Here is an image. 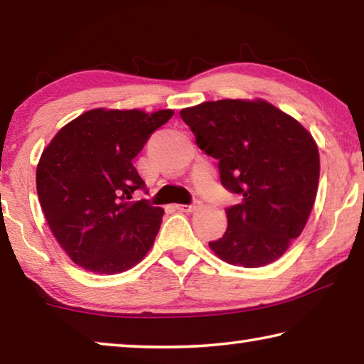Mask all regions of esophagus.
<instances>
[{
	"label": "esophagus",
	"mask_w": 364,
	"mask_h": 364,
	"mask_svg": "<svg viewBox=\"0 0 364 364\" xmlns=\"http://www.w3.org/2000/svg\"><path fill=\"white\" fill-rule=\"evenodd\" d=\"M199 207H200V202L194 200L193 204H178L176 210H180V212H196Z\"/></svg>",
	"instance_id": "1"
}]
</instances>
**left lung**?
I'll return each instance as SVG.
<instances>
[{"label":"left lung","mask_w":364,"mask_h":364,"mask_svg":"<svg viewBox=\"0 0 364 364\" xmlns=\"http://www.w3.org/2000/svg\"><path fill=\"white\" fill-rule=\"evenodd\" d=\"M180 115L197 146L220 162L221 184L242 199L226 208V232L210 249L245 268L278 260L315 204L319 152L311 134L262 100L202 102Z\"/></svg>","instance_id":"8db88e82"}]
</instances>
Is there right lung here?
Returning <instances> with one entry per match:
<instances>
[{
	"label": "right lung",
	"instance_id": "obj_1",
	"mask_svg": "<svg viewBox=\"0 0 364 364\" xmlns=\"http://www.w3.org/2000/svg\"><path fill=\"white\" fill-rule=\"evenodd\" d=\"M173 110L93 109L59 130L41 154L36 191L60 247L97 274L130 269L152 247L164 210L147 199L133 159Z\"/></svg>",
	"mask_w": 364,
	"mask_h": 364
}]
</instances>
